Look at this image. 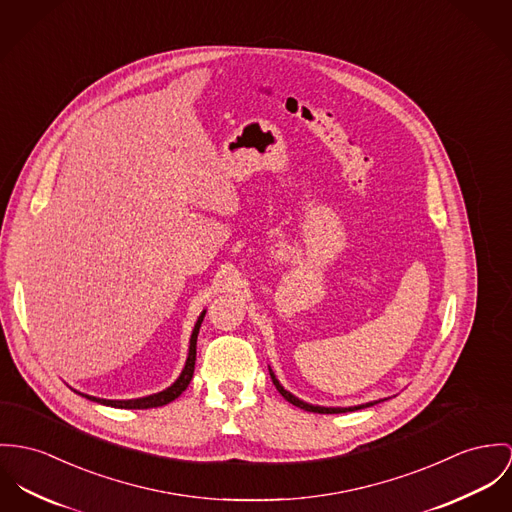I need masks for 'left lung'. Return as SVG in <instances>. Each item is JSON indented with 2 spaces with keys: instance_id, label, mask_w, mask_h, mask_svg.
Masks as SVG:
<instances>
[{
  "instance_id": "obj_1",
  "label": "left lung",
  "mask_w": 512,
  "mask_h": 512,
  "mask_svg": "<svg viewBox=\"0 0 512 512\" xmlns=\"http://www.w3.org/2000/svg\"><path fill=\"white\" fill-rule=\"evenodd\" d=\"M272 375V381H274V385H276V389H278L279 393H281V397L283 399H287L291 405H295V407H299V409H303V411H309V413H321V415H334V413H348V411H358V409H364V407H370L373 403H368V405H360V407H350V409H328V407H313V405H309V403H303V401H299L297 397H293L289 391H285L281 385H279L278 379H276V375L270 372Z\"/></svg>"
}]
</instances>
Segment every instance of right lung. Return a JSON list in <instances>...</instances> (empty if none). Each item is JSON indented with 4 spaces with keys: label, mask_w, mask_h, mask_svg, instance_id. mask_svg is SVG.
I'll return each mask as SVG.
<instances>
[{
    "label": "right lung",
    "mask_w": 512,
    "mask_h": 512,
    "mask_svg": "<svg viewBox=\"0 0 512 512\" xmlns=\"http://www.w3.org/2000/svg\"><path fill=\"white\" fill-rule=\"evenodd\" d=\"M205 313H201V317L197 319L195 328L191 332V340H189V356H187L186 368L182 375L176 379L174 385H170L168 389L160 391V393H154V395H148V397H140V399H129V401H109V399H97V397H90V395H84L86 399L95 401V403H101V405H107V407H117V409H152V407H164L168 403H172L174 399H178L184 391H186L191 377H193V370H195V344H197V334H199V326L203 321ZM78 393V391H76ZM82 395V393H80Z\"/></svg>",
    "instance_id": "add662e5"
}]
</instances>
